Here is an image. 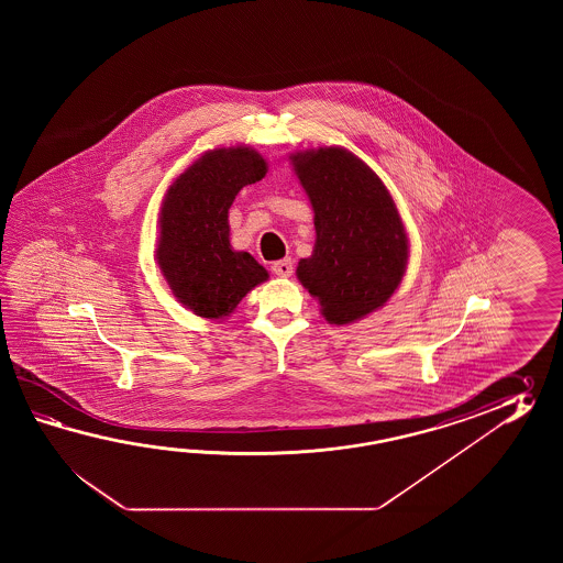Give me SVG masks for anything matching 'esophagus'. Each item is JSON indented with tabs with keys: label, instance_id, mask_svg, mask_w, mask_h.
<instances>
[{
	"label": "esophagus",
	"instance_id": "1",
	"mask_svg": "<svg viewBox=\"0 0 563 563\" xmlns=\"http://www.w3.org/2000/svg\"><path fill=\"white\" fill-rule=\"evenodd\" d=\"M272 272L277 277H289L294 274V264H291V260H279V262L272 264Z\"/></svg>",
	"mask_w": 563,
	"mask_h": 563
}]
</instances>
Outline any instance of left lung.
I'll list each match as a JSON object with an SVG mask.
<instances>
[{
  "label": "left lung",
  "instance_id": "8db88e82",
  "mask_svg": "<svg viewBox=\"0 0 563 563\" xmlns=\"http://www.w3.org/2000/svg\"><path fill=\"white\" fill-rule=\"evenodd\" d=\"M310 197L316 245L298 265L301 286L320 299L328 322H354L384 306L407 267V233L390 192L344 148L294 156Z\"/></svg>",
  "mask_w": 563,
  "mask_h": 563
}]
</instances>
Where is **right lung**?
<instances>
[{
	"instance_id": "obj_1",
	"label": "right lung",
	"mask_w": 563,
	"mask_h": 563,
	"mask_svg": "<svg viewBox=\"0 0 563 563\" xmlns=\"http://www.w3.org/2000/svg\"><path fill=\"white\" fill-rule=\"evenodd\" d=\"M267 173L247 146L216 148L195 161L168 189L161 209L156 260L173 294L201 318L221 320L267 279L264 265L229 245V207Z\"/></svg>"
}]
</instances>
